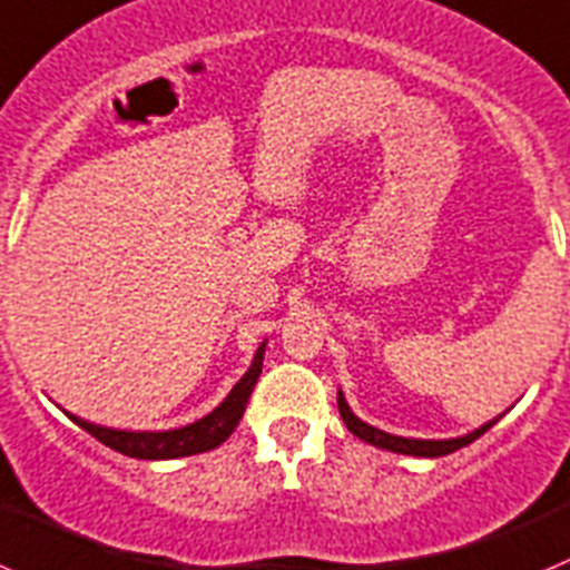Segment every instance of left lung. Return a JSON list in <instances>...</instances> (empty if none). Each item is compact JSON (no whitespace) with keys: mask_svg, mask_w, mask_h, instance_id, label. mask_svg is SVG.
<instances>
[{"mask_svg":"<svg viewBox=\"0 0 570 570\" xmlns=\"http://www.w3.org/2000/svg\"><path fill=\"white\" fill-rule=\"evenodd\" d=\"M337 409H341V417L343 423H346V429L355 438H361L363 443H372L377 445V449H389V451H397V454H414V458H443V454H451V451L463 449V445L474 443L480 434H485L491 429V425L497 423V420H489L485 425H480V429H474L471 434H463V438H451V440H414V438H397V434H389V432H381V429H374V425L363 423L361 417H355L352 414V409H348L346 397H343V392H337Z\"/></svg>","mask_w":570,"mask_h":570,"instance_id":"1","label":"left lung"}]
</instances>
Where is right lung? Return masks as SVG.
Instances as JSON below:
<instances>
[{
	"instance_id": "obj_1",
	"label": "right lung",
	"mask_w": 570,
	"mask_h": 570,
	"mask_svg": "<svg viewBox=\"0 0 570 570\" xmlns=\"http://www.w3.org/2000/svg\"><path fill=\"white\" fill-rule=\"evenodd\" d=\"M264 346L261 343L258 352L253 357V366L247 368V374L240 377L233 386V392L227 394L222 406H215L207 417L196 420V423L184 425V429H170V432H121V429H105V425L87 423V420L68 414L79 429H85L87 434H94L99 443L110 445L112 451L127 454V458L136 460H176V458H189V454H202V451L215 449L222 445L229 434L235 432L238 420L244 417V409L249 403V394H253L255 383L261 377V366H264Z\"/></svg>"
}]
</instances>
